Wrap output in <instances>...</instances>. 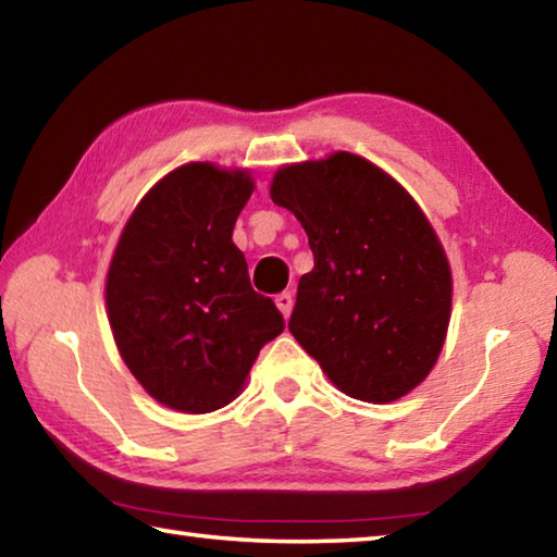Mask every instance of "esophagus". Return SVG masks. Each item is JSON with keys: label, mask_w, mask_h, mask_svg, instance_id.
Listing matches in <instances>:
<instances>
[{"label": "esophagus", "mask_w": 557, "mask_h": 557, "mask_svg": "<svg viewBox=\"0 0 557 557\" xmlns=\"http://www.w3.org/2000/svg\"><path fill=\"white\" fill-rule=\"evenodd\" d=\"M275 301H277L282 314H285V317L292 314V307H295V295H292V292H282V295L275 297Z\"/></svg>", "instance_id": "obj_1"}]
</instances>
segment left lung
I'll list each match as a JSON object with an SVG mask.
<instances>
[{"instance_id": "1", "label": "left lung", "mask_w": 557, "mask_h": 557, "mask_svg": "<svg viewBox=\"0 0 557 557\" xmlns=\"http://www.w3.org/2000/svg\"><path fill=\"white\" fill-rule=\"evenodd\" d=\"M272 201L307 231L289 332L351 398L391 403L425 381L445 344L451 275L410 194L366 159L336 152L280 169Z\"/></svg>"}]
</instances>
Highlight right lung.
Wrapping results in <instances>:
<instances>
[{"mask_svg": "<svg viewBox=\"0 0 557 557\" xmlns=\"http://www.w3.org/2000/svg\"><path fill=\"white\" fill-rule=\"evenodd\" d=\"M252 182L194 162L166 174L127 221L108 272V317L122 358L166 408L231 403L260 348L285 329L250 285L233 225Z\"/></svg>", "mask_w": 557, "mask_h": 557, "instance_id": "obj_1", "label": "right lung"}]
</instances>
